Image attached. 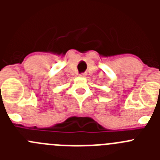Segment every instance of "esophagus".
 Listing matches in <instances>:
<instances>
[{"label":"esophagus","instance_id":"34e87169","mask_svg":"<svg viewBox=\"0 0 160 160\" xmlns=\"http://www.w3.org/2000/svg\"><path fill=\"white\" fill-rule=\"evenodd\" d=\"M80 77H86L87 76V73H80Z\"/></svg>","mask_w":160,"mask_h":160}]
</instances>
